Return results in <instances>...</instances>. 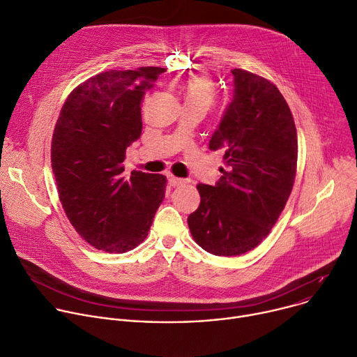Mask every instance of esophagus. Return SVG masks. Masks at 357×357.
Wrapping results in <instances>:
<instances>
[{
    "instance_id": "34e87169",
    "label": "esophagus",
    "mask_w": 357,
    "mask_h": 357,
    "mask_svg": "<svg viewBox=\"0 0 357 357\" xmlns=\"http://www.w3.org/2000/svg\"><path fill=\"white\" fill-rule=\"evenodd\" d=\"M169 181H170V184H172V185H174V187H177V185H183V184L185 183V180H184V178H178V177H174V176H172V174H169Z\"/></svg>"
}]
</instances>
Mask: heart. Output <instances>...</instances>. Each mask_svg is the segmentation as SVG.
Masks as SVG:
<instances>
[{"mask_svg": "<svg viewBox=\"0 0 357 357\" xmlns=\"http://www.w3.org/2000/svg\"><path fill=\"white\" fill-rule=\"evenodd\" d=\"M185 106H199L207 110L215 99V86L207 76H192L180 85Z\"/></svg>", "mask_w": 357, "mask_h": 357, "instance_id": "b5f03b06", "label": "heart"}]
</instances>
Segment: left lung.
Here are the masks:
<instances>
[{"instance_id": "left-lung-1", "label": "left lung", "mask_w": 357, "mask_h": 357, "mask_svg": "<svg viewBox=\"0 0 357 357\" xmlns=\"http://www.w3.org/2000/svg\"><path fill=\"white\" fill-rule=\"evenodd\" d=\"M234 93L210 150H224L215 185L199 184L202 202L187 218L194 241L218 257L255 248L280 218L292 191L298 136L289 106L266 79L232 69Z\"/></svg>"}]
</instances>
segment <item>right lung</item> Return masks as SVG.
I'll list each match as a JSON object with an SVG mask.
<instances>
[{"mask_svg": "<svg viewBox=\"0 0 357 357\" xmlns=\"http://www.w3.org/2000/svg\"><path fill=\"white\" fill-rule=\"evenodd\" d=\"M165 68L106 70L68 96L54 130L51 162L59 200L92 247L122 254L149 234L165 200L166 177L132 172L126 149L142 133V100Z\"/></svg>", "mask_w": 357, "mask_h": 357, "instance_id": "add662e5", "label": "right lung"}]
</instances>
